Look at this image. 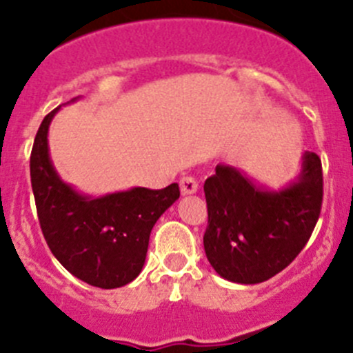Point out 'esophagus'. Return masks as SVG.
<instances>
[{
	"instance_id": "1",
	"label": "esophagus",
	"mask_w": 353,
	"mask_h": 353,
	"mask_svg": "<svg viewBox=\"0 0 353 353\" xmlns=\"http://www.w3.org/2000/svg\"><path fill=\"white\" fill-rule=\"evenodd\" d=\"M180 191H182L183 196L194 194V192H198V182L192 176H183L180 180Z\"/></svg>"
}]
</instances>
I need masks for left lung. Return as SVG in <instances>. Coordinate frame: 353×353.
<instances>
[{
    "label": "left lung",
    "mask_w": 353,
    "mask_h": 353,
    "mask_svg": "<svg viewBox=\"0 0 353 353\" xmlns=\"http://www.w3.org/2000/svg\"><path fill=\"white\" fill-rule=\"evenodd\" d=\"M203 189V245L212 269L226 281L258 285L286 269L307 244L322 208V161L304 152L299 174L279 189L217 164Z\"/></svg>",
    "instance_id": "obj_1"
}]
</instances>
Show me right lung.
Returning a JSON list of instances; mask_svg holds the SVG:
<instances>
[{"label": "right lung", "instance_id": "obj_1", "mask_svg": "<svg viewBox=\"0 0 353 353\" xmlns=\"http://www.w3.org/2000/svg\"><path fill=\"white\" fill-rule=\"evenodd\" d=\"M60 109L43 118L31 150L40 228L54 258L72 276L97 288H120L141 272L152 228L180 198L179 183L159 191L132 187L99 198L79 192L61 180L49 154V125Z\"/></svg>", "mask_w": 353, "mask_h": 353}]
</instances>
